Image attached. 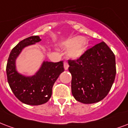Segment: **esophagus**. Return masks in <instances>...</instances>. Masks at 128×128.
<instances>
[{
    "label": "esophagus",
    "instance_id": "esophagus-1",
    "mask_svg": "<svg viewBox=\"0 0 128 128\" xmlns=\"http://www.w3.org/2000/svg\"><path fill=\"white\" fill-rule=\"evenodd\" d=\"M68 66H69V65L68 64V62H64V69H65V70H67V69L68 68Z\"/></svg>",
    "mask_w": 128,
    "mask_h": 128
}]
</instances>
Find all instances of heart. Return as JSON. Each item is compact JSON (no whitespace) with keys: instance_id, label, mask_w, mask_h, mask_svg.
Instances as JSON below:
<instances>
[{"instance_id":"1","label":"heart","mask_w":128,"mask_h":128,"mask_svg":"<svg viewBox=\"0 0 128 128\" xmlns=\"http://www.w3.org/2000/svg\"><path fill=\"white\" fill-rule=\"evenodd\" d=\"M62 45L68 48L67 50L68 56L72 59L76 60L80 58L85 54L87 41L83 36H77L64 40Z\"/></svg>"}]
</instances>
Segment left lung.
Instances as JSON below:
<instances>
[{"label":"left lung","mask_w":128,"mask_h":128,"mask_svg":"<svg viewBox=\"0 0 128 128\" xmlns=\"http://www.w3.org/2000/svg\"><path fill=\"white\" fill-rule=\"evenodd\" d=\"M71 90L75 100L98 102L107 96L116 75L115 56L104 42L89 49L76 60H68Z\"/></svg>","instance_id":"8db88e82"}]
</instances>
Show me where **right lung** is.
I'll return each mask as SVG.
<instances>
[{
    "instance_id": "add662e5",
    "label": "right lung",
    "mask_w": 128,
    "mask_h": 128,
    "mask_svg": "<svg viewBox=\"0 0 128 128\" xmlns=\"http://www.w3.org/2000/svg\"><path fill=\"white\" fill-rule=\"evenodd\" d=\"M40 40L38 36H32L20 41L11 50L6 68L7 81L14 95L22 102L33 106L42 104L50 100L54 84L64 70L63 61H44L32 76H25L17 71L16 59L24 48Z\"/></svg>"
}]
</instances>
